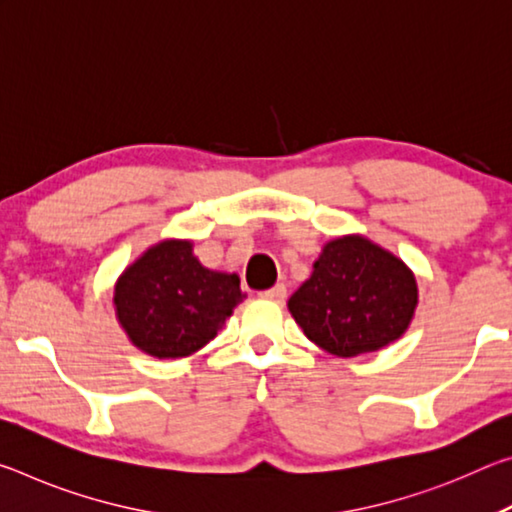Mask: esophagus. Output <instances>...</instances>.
<instances>
[{
  "label": "esophagus",
  "mask_w": 512,
  "mask_h": 512,
  "mask_svg": "<svg viewBox=\"0 0 512 512\" xmlns=\"http://www.w3.org/2000/svg\"><path fill=\"white\" fill-rule=\"evenodd\" d=\"M259 296L268 298V300H275V302H284V298H287V287H284V284H275V287L262 291Z\"/></svg>",
  "instance_id": "esophagus-1"
}]
</instances>
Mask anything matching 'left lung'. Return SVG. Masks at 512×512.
I'll list each match as a JSON object with an SVG mask.
<instances>
[{"label":"left lung","instance_id":"1","mask_svg":"<svg viewBox=\"0 0 512 512\" xmlns=\"http://www.w3.org/2000/svg\"><path fill=\"white\" fill-rule=\"evenodd\" d=\"M418 287L400 259L363 237L329 241L314 273L289 298L309 341L336 357L375 352L409 327Z\"/></svg>","mask_w":512,"mask_h":512}]
</instances>
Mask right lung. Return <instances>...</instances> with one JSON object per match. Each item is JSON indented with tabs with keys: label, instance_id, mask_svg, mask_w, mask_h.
Masks as SVG:
<instances>
[{
	"label": "right lung",
	"instance_id": "1",
	"mask_svg": "<svg viewBox=\"0 0 512 512\" xmlns=\"http://www.w3.org/2000/svg\"><path fill=\"white\" fill-rule=\"evenodd\" d=\"M241 300L239 277L205 268L189 241H162L146 250L115 289L121 327L158 359L201 350Z\"/></svg>",
	"mask_w": 512,
	"mask_h": 512
}]
</instances>
